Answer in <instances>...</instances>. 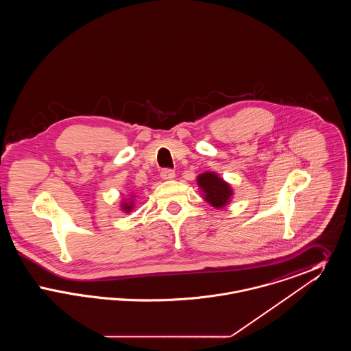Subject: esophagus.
I'll return each instance as SVG.
<instances>
[{
	"label": "esophagus",
	"instance_id": "34e87169",
	"mask_svg": "<svg viewBox=\"0 0 351 351\" xmlns=\"http://www.w3.org/2000/svg\"><path fill=\"white\" fill-rule=\"evenodd\" d=\"M160 176L163 180H172L175 178V172L169 168H163L160 172Z\"/></svg>",
	"mask_w": 351,
	"mask_h": 351
}]
</instances>
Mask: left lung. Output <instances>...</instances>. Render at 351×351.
Returning a JSON list of instances; mask_svg holds the SVG:
<instances>
[{"mask_svg": "<svg viewBox=\"0 0 351 351\" xmlns=\"http://www.w3.org/2000/svg\"><path fill=\"white\" fill-rule=\"evenodd\" d=\"M197 184L204 192V199L215 208H222L229 204L233 191L230 185L215 172H204L197 176Z\"/></svg>", "mask_w": 351, "mask_h": 351, "instance_id": "obj_1", "label": "left lung"}]
</instances>
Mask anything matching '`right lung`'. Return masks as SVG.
<instances>
[{
    "instance_id": "obj_1",
    "label": "right lung",
    "mask_w": 351,
    "mask_h": 351,
    "mask_svg": "<svg viewBox=\"0 0 351 351\" xmlns=\"http://www.w3.org/2000/svg\"><path fill=\"white\" fill-rule=\"evenodd\" d=\"M133 200H130L129 202H125V201H123V202H122V210H125V212L129 213V212L133 210Z\"/></svg>"
}]
</instances>
